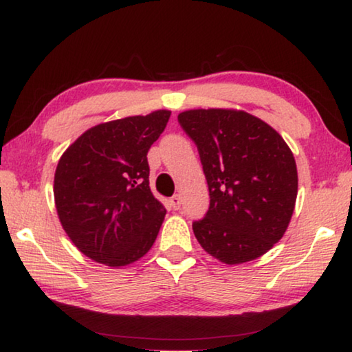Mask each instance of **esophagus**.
I'll return each mask as SVG.
<instances>
[{"mask_svg": "<svg viewBox=\"0 0 352 352\" xmlns=\"http://www.w3.org/2000/svg\"><path fill=\"white\" fill-rule=\"evenodd\" d=\"M169 204H170V206L174 208V210H180V206H182V197L178 194H175V195H172V197L169 199Z\"/></svg>", "mask_w": 352, "mask_h": 352, "instance_id": "esophagus-1", "label": "esophagus"}]
</instances>
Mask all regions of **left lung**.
<instances>
[{"label": "left lung", "instance_id": "left-lung-1", "mask_svg": "<svg viewBox=\"0 0 352 352\" xmlns=\"http://www.w3.org/2000/svg\"><path fill=\"white\" fill-rule=\"evenodd\" d=\"M178 122L197 144L210 189V210L192 223L201 248L228 265L261 258L284 236L295 210L290 147L243 110H186Z\"/></svg>", "mask_w": 352, "mask_h": 352}]
</instances>
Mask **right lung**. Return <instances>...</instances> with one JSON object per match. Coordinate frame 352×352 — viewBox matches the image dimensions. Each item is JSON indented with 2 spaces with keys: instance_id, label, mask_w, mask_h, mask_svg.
<instances>
[{
  "instance_id": "right-lung-1",
  "label": "right lung",
  "mask_w": 352,
  "mask_h": 352,
  "mask_svg": "<svg viewBox=\"0 0 352 352\" xmlns=\"http://www.w3.org/2000/svg\"><path fill=\"white\" fill-rule=\"evenodd\" d=\"M169 116V110H157L98 124L58 160V220L79 252L99 264H132L157 239L166 208L148 186L147 152Z\"/></svg>"
}]
</instances>
